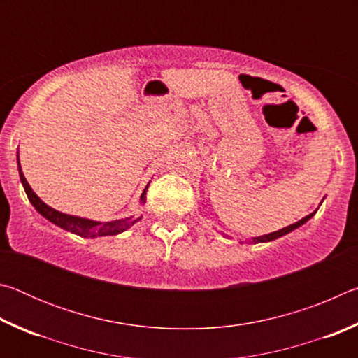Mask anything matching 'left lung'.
I'll return each instance as SVG.
<instances>
[{
  "label": "left lung",
  "instance_id": "1",
  "mask_svg": "<svg viewBox=\"0 0 358 358\" xmlns=\"http://www.w3.org/2000/svg\"><path fill=\"white\" fill-rule=\"evenodd\" d=\"M314 213H316V211H314ZM314 213L308 215V216H305V217H301L300 221H296V222H294V224H290V226L284 227V229H281V230H276V232H271V234L262 235V237H256V238H252V241H254V243H260V241H271V240L280 238V237H282V235H286V234H289V232H292L294 229L300 227L301 224H305L308 220H310V217H311Z\"/></svg>",
  "mask_w": 358,
  "mask_h": 358
}]
</instances>
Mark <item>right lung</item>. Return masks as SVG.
Returning a JSON list of instances; mask_svg holds the SVG:
<instances>
[{"instance_id": "1", "label": "right lung", "mask_w": 358, "mask_h": 358, "mask_svg": "<svg viewBox=\"0 0 358 358\" xmlns=\"http://www.w3.org/2000/svg\"><path fill=\"white\" fill-rule=\"evenodd\" d=\"M19 173H20V180L22 185L25 187V192L29 199V202L33 203V207L39 211V213L47 217L48 221L57 224L58 227H62L68 232H72L76 235H80L83 238H96V237H107V235H117L120 232H124L126 229H129L132 224L136 221L141 220V217H124V220H118V221H112V222H96L92 220H85V217H77V216H69L64 215L62 211L53 210L52 207H48L47 203H44L41 199L36 196L34 191L29 187L28 181L25 178V175L22 172L20 162H19ZM147 196V187L142 192L141 201L145 202V197Z\"/></svg>"}]
</instances>
